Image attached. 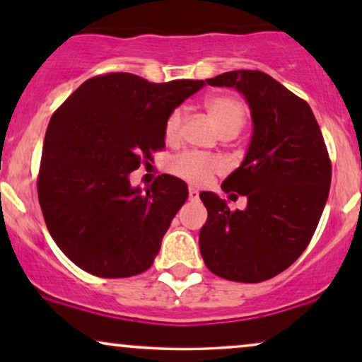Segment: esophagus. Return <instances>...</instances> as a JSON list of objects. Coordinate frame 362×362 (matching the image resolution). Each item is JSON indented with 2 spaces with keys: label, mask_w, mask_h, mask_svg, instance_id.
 Instances as JSON below:
<instances>
[{
  "label": "esophagus",
  "mask_w": 362,
  "mask_h": 362,
  "mask_svg": "<svg viewBox=\"0 0 362 362\" xmlns=\"http://www.w3.org/2000/svg\"><path fill=\"white\" fill-rule=\"evenodd\" d=\"M189 201H199V192H197L194 187H189Z\"/></svg>",
  "instance_id": "obj_1"
}]
</instances>
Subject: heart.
Masks as SVG:
<instances>
[{
    "instance_id": "b5f03b06",
    "label": "heart",
    "mask_w": 362,
    "mask_h": 362,
    "mask_svg": "<svg viewBox=\"0 0 362 362\" xmlns=\"http://www.w3.org/2000/svg\"><path fill=\"white\" fill-rule=\"evenodd\" d=\"M204 110L214 123L221 136H235L245 123V103L235 97L212 95L204 100ZM182 112L180 108L173 110L166 117L163 135L168 143H176L181 136ZM173 175L192 182L206 185L212 176L222 171V161L216 156L199 155V153H182L171 161Z\"/></svg>"
}]
</instances>
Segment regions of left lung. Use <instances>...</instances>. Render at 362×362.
<instances>
[{"label": "left lung", "instance_id": "obj_1", "mask_svg": "<svg viewBox=\"0 0 362 362\" xmlns=\"http://www.w3.org/2000/svg\"><path fill=\"white\" fill-rule=\"evenodd\" d=\"M206 82L244 93L254 133L245 160L221 186L230 199L245 196V209L230 211L212 192L199 194L207 209L201 255L217 276L259 284L308 247L329 194L328 148L308 103L269 74L232 71Z\"/></svg>", "mask_w": 362, "mask_h": 362}]
</instances>
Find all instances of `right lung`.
<instances>
[{
  "label": "right lung",
  "mask_w": 362,
  "mask_h": 362,
  "mask_svg": "<svg viewBox=\"0 0 362 362\" xmlns=\"http://www.w3.org/2000/svg\"><path fill=\"white\" fill-rule=\"evenodd\" d=\"M204 81L155 83L127 72L88 78L54 112L37 197L59 249L102 279L150 269L187 186L161 175L145 192L128 175L165 148L163 127Z\"/></svg>",
  "instance_id": "obj_1"
}]
</instances>
